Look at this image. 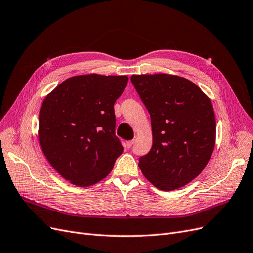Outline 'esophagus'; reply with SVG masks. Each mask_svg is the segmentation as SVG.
Here are the masks:
<instances>
[{"label":"esophagus","mask_w":253,"mask_h":253,"mask_svg":"<svg viewBox=\"0 0 253 253\" xmlns=\"http://www.w3.org/2000/svg\"><path fill=\"white\" fill-rule=\"evenodd\" d=\"M134 142H135V141H134V140H129V141H126V146L127 148H130V147H132V146H133Z\"/></svg>","instance_id":"34e87169"}]
</instances>
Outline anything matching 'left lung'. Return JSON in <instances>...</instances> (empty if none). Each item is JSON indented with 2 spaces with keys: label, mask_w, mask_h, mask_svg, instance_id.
Segmentation results:
<instances>
[{
  "label": "left lung",
  "mask_w": 253,
  "mask_h": 253,
  "mask_svg": "<svg viewBox=\"0 0 253 253\" xmlns=\"http://www.w3.org/2000/svg\"><path fill=\"white\" fill-rule=\"evenodd\" d=\"M130 81L151 119L153 146L139 159L143 175L160 190L179 189L211 159L216 119L210 98L191 81L173 75H133Z\"/></svg>",
  "instance_id": "left-lung-1"
}]
</instances>
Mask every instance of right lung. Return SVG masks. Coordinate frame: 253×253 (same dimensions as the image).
<instances>
[{"label":"right lung","mask_w":253,"mask_h":253,"mask_svg":"<svg viewBox=\"0 0 253 253\" xmlns=\"http://www.w3.org/2000/svg\"><path fill=\"white\" fill-rule=\"evenodd\" d=\"M126 76L72 77L46 95L39 111V144L73 185L92 186L112 170L124 147L115 135L114 104Z\"/></svg>","instance_id":"add662e5"}]
</instances>
